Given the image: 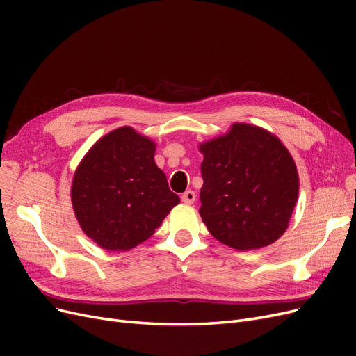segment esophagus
Segmentation results:
<instances>
[{
	"mask_svg": "<svg viewBox=\"0 0 356 356\" xmlns=\"http://www.w3.org/2000/svg\"><path fill=\"white\" fill-rule=\"evenodd\" d=\"M181 200L184 202V203H187V204H191L193 202L196 200V193L193 191V190H187L186 193H182V196H181Z\"/></svg>",
	"mask_w": 356,
	"mask_h": 356,
	"instance_id": "1",
	"label": "esophagus"
}]
</instances>
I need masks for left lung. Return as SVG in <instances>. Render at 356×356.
<instances>
[{
	"label": "left lung",
	"mask_w": 356,
	"mask_h": 356,
	"mask_svg": "<svg viewBox=\"0 0 356 356\" xmlns=\"http://www.w3.org/2000/svg\"><path fill=\"white\" fill-rule=\"evenodd\" d=\"M200 152L199 213L213 238L239 251L281 238L298 196L297 168L282 143L261 127L236 123Z\"/></svg>",
	"instance_id": "left-lung-1"
}]
</instances>
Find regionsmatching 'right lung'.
<instances>
[{
    "instance_id": "obj_1",
    "label": "right lung",
    "mask_w": 356,
    "mask_h": 356,
    "mask_svg": "<svg viewBox=\"0 0 356 356\" xmlns=\"http://www.w3.org/2000/svg\"><path fill=\"white\" fill-rule=\"evenodd\" d=\"M156 145L131 127L96 143L74 175L71 199L83 232L104 250L147 241L179 203L154 163Z\"/></svg>"
}]
</instances>
